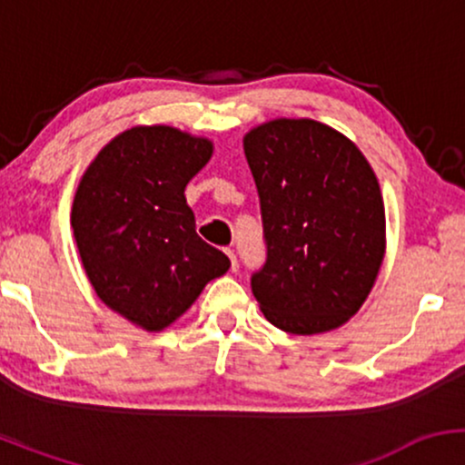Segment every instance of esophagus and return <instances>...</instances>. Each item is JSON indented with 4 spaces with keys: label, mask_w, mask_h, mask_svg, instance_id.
Returning <instances> with one entry per match:
<instances>
[{
    "label": "esophagus",
    "mask_w": 465,
    "mask_h": 465,
    "mask_svg": "<svg viewBox=\"0 0 465 465\" xmlns=\"http://www.w3.org/2000/svg\"><path fill=\"white\" fill-rule=\"evenodd\" d=\"M227 255H229V260H232V271H238V258H236V253H233V249H227Z\"/></svg>",
    "instance_id": "1"
}]
</instances>
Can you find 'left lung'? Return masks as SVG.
<instances>
[{
    "instance_id": "obj_1",
    "label": "left lung",
    "mask_w": 465,
    "mask_h": 465,
    "mask_svg": "<svg viewBox=\"0 0 465 465\" xmlns=\"http://www.w3.org/2000/svg\"><path fill=\"white\" fill-rule=\"evenodd\" d=\"M266 262L251 275L260 311L291 334L354 317L385 258V205L354 142L314 120H271L244 135Z\"/></svg>"
}]
</instances>
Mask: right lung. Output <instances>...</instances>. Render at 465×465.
I'll list each match as a JSON object with an SVG mask.
<instances>
[{"mask_svg": "<svg viewBox=\"0 0 465 465\" xmlns=\"http://www.w3.org/2000/svg\"><path fill=\"white\" fill-rule=\"evenodd\" d=\"M212 151L173 126H133L98 153L74 196V238L95 295L148 332L168 328L229 269L199 238L183 194Z\"/></svg>", "mask_w": 465, "mask_h": 465, "instance_id": "right-lung-1", "label": "right lung"}]
</instances>
